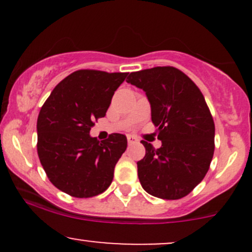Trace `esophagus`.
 <instances>
[{
  "label": "esophagus",
  "mask_w": 252,
  "mask_h": 252,
  "mask_svg": "<svg viewBox=\"0 0 252 252\" xmlns=\"http://www.w3.org/2000/svg\"><path fill=\"white\" fill-rule=\"evenodd\" d=\"M135 142H136V138L129 135V136H128V143H129V144H132V143H135Z\"/></svg>",
  "instance_id": "esophagus-1"
}]
</instances>
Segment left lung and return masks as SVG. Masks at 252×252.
Returning a JSON list of instances; mask_svg holds the SVG:
<instances>
[{
  "instance_id": "left-lung-1",
  "label": "left lung",
  "mask_w": 252,
  "mask_h": 252,
  "mask_svg": "<svg viewBox=\"0 0 252 252\" xmlns=\"http://www.w3.org/2000/svg\"><path fill=\"white\" fill-rule=\"evenodd\" d=\"M126 83L142 89L150 103L161 147L141 141L146 155L137 162L143 189L175 200L206 175L215 152V122L201 91L184 72L170 66L132 72Z\"/></svg>"
}]
</instances>
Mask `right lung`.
Here are the masks:
<instances>
[{"label": "right lung", "mask_w": 252, "mask_h": 252, "mask_svg": "<svg viewBox=\"0 0 252 252\" xmlns=\"http://www.w3.org/2000/svg\"><path fill=\"white\" fill-rule=\"evenodd\" d=\"M128 73L79 70L54 88L37 117V155L58 189L76 198L103 193L114 179L126 137L90 136L94 121L104 117L111 98Z\"/></svg>", "instance_id": "right-lung-1"}]
</instances>
